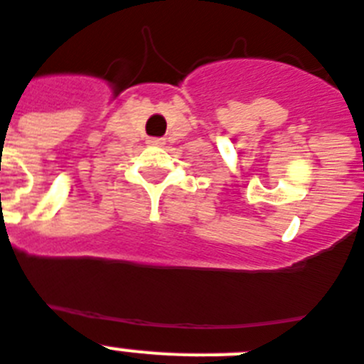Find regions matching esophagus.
<instances>
[{
    "mask_svg": "<svg viewBox=\"0 0 364 364\" xmlns=\"http://www.w3.org/2000/svg\"><path fill=\"white\" fill-rule=\"evenodd\" d=\"M149 145H152V146H163V145H165V139H161V137H150V139H149Z\"/></svg>",
    "mask_w": 364,
    "mask_h": 364,
    "instance_id": "esophagus-1",
    "label": "esophagus"
}]
</instances>
